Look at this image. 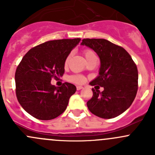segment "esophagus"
<instances>
[{"label":"esophagus","instance_id":"34e87169","mask_svg":"<svg viewBox=\"0 0 155 155\" xmlns=\"http://www.w3.org/2000/svg\"><path fill=\"white\" fill-rule=\"evenodd\" d=\"M82 88H83V87H82V86H79V85H78V86H76V89H77L78 91L81 90V89H82Z\"/></svg>","mask_w":155,"mask_h":155}]
</instances>
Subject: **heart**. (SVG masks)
I'll return each instance as SVG.
<instances>
[{"label":"heart","instance_id":"obj_1","mask_svg":"<svg viewBox=\"0 0 155 155\" xmlns=\"http://www.w3.org/2000/svg\"><path fill=\"white\" fill-rule=\"evenodd\" d=\"M83 52L87 61H88L89 60H91V58H93L96 57V54H94V52L92 50L88 49V48L84 50ZM70 58V55H68V57H67V58L65 59V61H64L65 66H68ZM70 80L71 81V82H74V83L81 84V83H83V82H85V78H84L82 76H81V75H73V76H71L70 77Z\"/></svg>","mask_w":155,"mask_h":155}]
</instances>
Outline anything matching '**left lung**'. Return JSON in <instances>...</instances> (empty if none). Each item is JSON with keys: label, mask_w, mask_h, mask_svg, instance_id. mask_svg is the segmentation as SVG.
<instances>
[{"label": "left lung", "mask_w": 155, "mask_h": 155, "mask_svg": "<svg viewBox=\"0 0 155 155\" xmlns=\"http://www.w3.org/2000/svg\"><path fill=\"white\" fill-rule=\"evenodd\" d=\"M81 44L92 48L99 56V76L90 84L104 88L102 92L92 88L93 96L87 102V107L100 118L117 117L130 107L136 97L137 65L124 48L105 39H83Z\"/></svg>", "instance_id": "1"}]
</instances>
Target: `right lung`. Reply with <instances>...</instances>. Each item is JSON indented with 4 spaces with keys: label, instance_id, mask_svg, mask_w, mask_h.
<instances>
[{
    "label": "right lung",
    "instance_id": "1",
    "mask_svg": "<svg viewBox=\"0 0 155 155\" xmlns=\"http://www.w3.org/2000/svg\"><path fill=\"white\" fill-rule=\"evenodd\" d=\"M80 38L50 40L31 48L15 73V94L21 107L40 120H51L61 115L76 87L69 82L61 87L51 84L64 73L65 59Z\"/></svg>",
    "mask_w": 155,
    "mask_h": 155
}]
</instances>
